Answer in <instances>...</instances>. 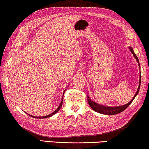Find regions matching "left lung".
Returning <instances> with one entry per match:
<instances>
[{
    "instance_id": "8db88e82",
    "label": "left lung",
    "mask_w": 149,
    "mask_h": 149,
    "mask_svg": "<svg viewBox=\"0 0 149 149\" xmlns=\"http://www.w3.org/2000/svg\"><path fill=\"white\" fill-rule=\"evenodd\" d=\"M129 49L133 54V56L135 58V59L137 60V61L138 63V65H139V69H140V72H141V69H140V64H139V59H138V57H137L136 55L134 53V51L132 47L129 46ZM141 73V72H140ZM140 77H139V86H138V89L137 91L135 93V94L134 95V97H133L132 100L130 101L129 103H127V104H125L124 105L122 106H117V107H108V106H104L102 105H100V104H98L97 103L93 101L92 100H91L90 97L89 96H88V103L89 104V105L91 107L93 111H95L97 113H101V114H106V115H114V114H117L120 113H121L123 111H124L127 107H128L129 105L132 103V102L135 99V97H136V95H137L138 92L139 91V88H140V86H141V74H140Z\"/></svg>"
}]
</instances>
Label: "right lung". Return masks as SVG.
<instances>
[{
	"mask_svg": "<svg viewBox=\"0 0 149 149\" xmlns=\"http://www.w3.org/2000/svg\"><path fill=\"white\" fill-rule=\"evenodd\" d=\"M65 90H66V89H65V90H64V92H63V94H64V93H65ZM63 96H62V98H61V103H60V104L59 105V107H57V109H56V111H55L54 112H53V113H52V114H49V115H47V116H33V115H31V114H29L28 113H27L28 115H29L30 116H31V117H33V118H48V117H50V116H53L54 114H55L56 113H57V111H59V109H61V106H62V104H63Z\"/></svg>",
	"mask_w": 149,
	"mask_h": 149,
	"instance_id": "obj_1",
	"label": "right lung"
}]
</instances>
